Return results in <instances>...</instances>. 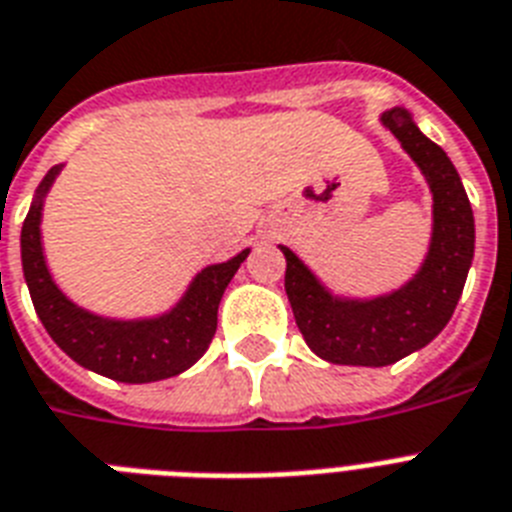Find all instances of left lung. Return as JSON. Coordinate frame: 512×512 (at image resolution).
Instances as JSON below:
<instances>
[{
	"mask_svg": "<svg viewBox=\"0 0 512 512\" xmlns=\"http://www.w3.org/2000/svg\"><path fill=\"white\" fill-rule=\"evenodd\" d=\"M381 123L421 168L434 197L431 244L418 273L389 294L339 297L292 249L281 247L294 321L307 347L336 365L381 368L426 347L450 323L473 263V210L447 152L421 134L405 107L386 110Z\"/></svg>",
	"mask_w": 512,
	"mask_h": 512,
	"instance_id": "left-lung-1",
	"label": "left lung"
}]
</instances>
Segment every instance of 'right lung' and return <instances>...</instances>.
Returning <instances> with one entry per match:
<instances>
[{"mask_svg":"<svg viewBox=\"0 0 512 512\" xmlns=\"http://www.w3.org/2000/svg\"><path fill=\"white\" fill-rule=\"evenodd\" d=\"M62 165H54L36 189L23 231H20V260L28 292L39 321L44 323L54 344L78 365L123 384H149L178 376L197 363L213 342L218 328L220 297L231 284L249 249L226 263L207 265L191 278L189 289L168 313L155 318L120 321L89 313L54 284L41 247V210L44 197L60 176Z\"/></svg>","mask_w":512,"mask_h":512,"instance_id":"1","label":"right lung"}]
</instances>
